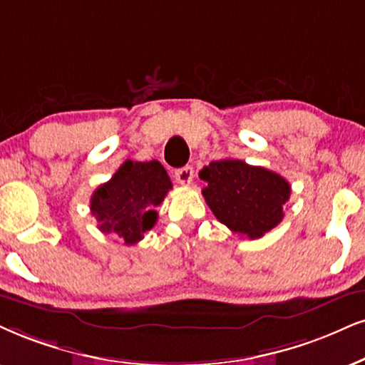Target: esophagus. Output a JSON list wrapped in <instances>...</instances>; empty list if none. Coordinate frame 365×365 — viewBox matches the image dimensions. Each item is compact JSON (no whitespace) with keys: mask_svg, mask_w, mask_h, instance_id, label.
Returning a JSON list of instances; mask_svg holds the SVG:
<instances>
[{"mask_svg":"<svg viewBox=\"0 0 365 365\" xmlns=\"http://www.w3.org/2000/svg\"><path fill=\"white\" fill-rule=\"evenodd\" d=\"M192 175H195V173H192L191 165H186V168H181V169H175V173H174L175 181H178L179 184H182V186L191 184Z\"/></svg>","mask_w":365,"mask_h":365,"instance_id":"1","label":"esophagus"}]
</instances>
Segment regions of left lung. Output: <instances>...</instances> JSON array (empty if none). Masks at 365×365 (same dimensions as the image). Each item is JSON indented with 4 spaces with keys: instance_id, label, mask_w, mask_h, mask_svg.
I'll list each match as a JSON object with an SVG mask.
<instances>
[{
    "instance_id": "left-lung-1",
    "label": "left lung",
    "mask_w": 365,
    "mask_h": 365,
    "mask_svg": "<svg viewBox=\"0 0 365 365\" xmlns=\"http://www.w3.org/2000/svg\"><path fill=\"white\" fill-rule=\"evenodd\" d=\"M203 196L218 222L233 233L260 238L284 218L291 186L272 170L238 159L213 160L200 173Z\"/></svg>"
}]
</instances>
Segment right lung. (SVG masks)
Masks as SVG:
<instances>
[{"mask_svg": "<svg viewBox=\"0 0 365 365\" xmlns=\"http://www.w3.org/2000/svg\"><path fill=\"white\" fill-rule=\"evenodd\" d=\"M169 190L173 182L159 160H125L113 178L93 192L91 213L103 233L133 245L155 225V208Z\"/></svg>", "mask_w": 365, "mask_h": 365, "instance_id": "obj_1", "label": "right lung"}]
</instances>
